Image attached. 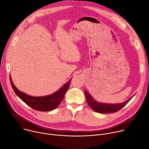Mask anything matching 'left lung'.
Returning a JSON list of instances; mask_svg holds the SVG:
<instances>
[{"mask_svg":"<svg viewBox=\"0 0 149 149\" xmlns=\"http://www.w3.org/2000/svg\"><path fill=\"white\" fill-rule=\"evenodd\" d=\"M84 93L87 103L89 106L94 111L101 113H110L119 111L122 108L124 107L132 97H131L127 101L122 103L107 104L99 103L96 101L86 90L84 91Z\"/></svg>","mask_w":149,"mask_h":149,"instance_id":"left-lung-1","label":"left lung"}]
</instances>
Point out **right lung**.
I'll list each match as a JSON object with an SVG mask.
<instances>
[{
  "mask_svg": "<svg viewBox=\"0 0 149 149\" xmlns=\"http://www.w3.org/2000/svg\"><path fill=\"white\" fill-rule=\"evenodd\" d=\"M71 79L59 90L50 95L42 97H33L27 95L26 94L18 90L13 84L10 76L11 86L17 95L25 103L30 106L33 109L42 112L52 111L56 109L59 105L65 96L66 92L69 88Z\"/></svg>",
  "mask_w": 149,
  "mask_h": 149,
  "instance_id": "1",
  "label": "right lung"
}]
</instances>
